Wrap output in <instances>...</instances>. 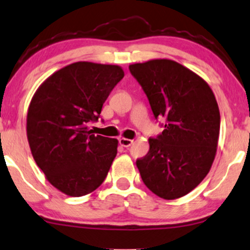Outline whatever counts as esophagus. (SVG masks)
I'll return each mask as SVG.
<instances>
[{
    "label": "esophagus",
    "mask_w": 250,
    "mask_h": 250,
    "mask_svg": "<svg viewBox=\"0 0 250 250\" xmlns=\"http://www.w3.org/2000/svg\"><path fill=\"white\" fill-rule=\"evenodd\" d=\"M119 144H121V146H123V147H129L133 144V140H131V139H126V138H119Z\"/></svg>",
    "instance_id": "esophagus-1"
}]
</instances>
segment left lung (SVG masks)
Segmentation results:
<instances>
[{
    "label": "left lung",
    "mask_w": 250,
    "mask_h": 250,
    "mask_svg": "<svg viewBox=\"0 0 250 250\" xmlns=\"http://www.w3.org/2000/svg\"><path fill=\"white\" fill-rule=\"evenodd\" d=\"M164 131L149 139L148 154L137 160L142 181L157 196L174 200L193 190L215 160L220 115L202 78L170 60L129 65Z\"/></svg>",
    "instance_id": "8db88e82"
}]
</instances>
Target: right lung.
I'll list each match as a JSON object with an SVG mask.
<instances>
[{
  "instance_id": "right-lung-1",
  "label": "right lung",
  "mask_w": 250,
  "mask_h": 250,
  "mask_svg": "<svg viewBox=\"0 0 250 250\" xmlns=\"http://www.w3.org/2000/svg\"><path fill=\"white\" fill-rule=\"evenodd\" d=\"M124 77L117 65L77 62L39 87L27 112V139L38 167L70 196L92 193L117 155V139L92 134L103 103Z\"/></svg>"
}]
</instances>
